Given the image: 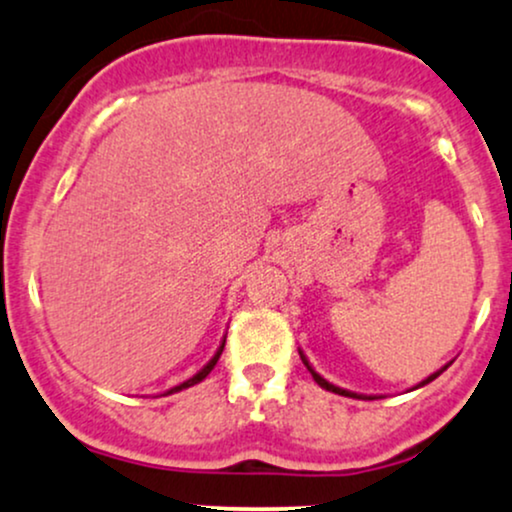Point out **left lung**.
<instances>
[{"mask_svg":"<svg viewBox=\"0 0 512 512\" xmlns=\"http://www.w3.org/2000/svg\"><path fill=\"white\" fill-rule=\"evenodd\" d=\"M298 354H301V358H303V363H305V368H308V370H310V375H313V378H315V383H317V385H320V387H325V390H330V392H334V395H344V397H361V399H375L373 395H358V392H351V390H344V387H337V385H332V383H330V380H325V378H322V375H320V373H317V370H315L313 366H310V363H308V358H305V354H303V351H301V349H298ZM448 366H450V363H448ZM448 366H443V368H440V370H436V373H431V375H428V378H426V380H421V383H419V385H416V387H424V385H428V383H431V380H436V378H438V375H440V373H443V370H445V368H448Z\"/></svg>","mask_w":512,"mask_h":512,"instance_id":"left-lung-1","label":"left lung"}]
</instances>
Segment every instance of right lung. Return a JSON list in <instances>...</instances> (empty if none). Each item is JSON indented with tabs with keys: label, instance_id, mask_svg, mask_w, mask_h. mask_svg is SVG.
Instances as JSON below:
<instances>
[{
	"label": "right lung",
	"instance_id": "right-lung-1",
	"mask_svg": "<svg viewBox=\"0 0 512 512\" xmlns=\"http://www.w3.org/2000/svg\"><path fill=\"white\" fill-rule=\"evenodd\" d=\"M223 344H226V339H223V342H221V346H219V349H216V354H214V356H211V361L207 363V366H204L202 370H199V373H195V375H192V378H190V380H185V383H180V385L170 387V390L166 392V395H173V392H180V390H185V387H192V385L202 383V380H204V378H207V375L211 373V370H214V366H216V361H219V358H221Z\"/></svg>",
	"mask_w": 512,
	"mask_h": 512
}]
</instances>
